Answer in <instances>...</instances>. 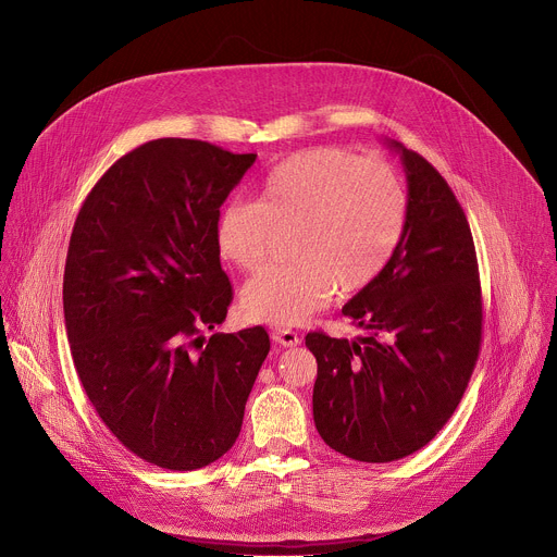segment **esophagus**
I'll return each mask as SVG.
<instances>
[{
  "label": "esophagus",
  "instance_id": "obj_1",
  "mask_svg": "<svg viewBox=\"0 0 557 557\" xmlns=\"http://www.w3.org/2000/svg\"><path fill=\"white\" fill-rule=\"evenodd\" d=\"M272 341H274L276 345H281V347H296V345L300 343L298 333L292 331V329H274V331H272Z\"/></svg>",
  "mask_w": 557,
  "mask_h": 557
}]
</instances>
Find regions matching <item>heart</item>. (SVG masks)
Masks as SVG:
<instances>
[{
  "mask_svg": "<svg viewBox=\"0 0 557 557\" xmlns=\"http://www.w3.org/2000/svg\"><path fill=\"white\" fill-rule=\"evenodd\" d=\"M408 221V193L382 160L320 147L283 160L263 182L259 201L235 199L219 212V255L257 270L289 235L294 263L268 268L242 289L248 320L298 324L336 289H367L393 261Z\"/></svg>",
  "mask_w": 557,
  "mask_h": 557,
  "instance_id": "b5f03b06",
  "label": "heart"
}]
</instances>
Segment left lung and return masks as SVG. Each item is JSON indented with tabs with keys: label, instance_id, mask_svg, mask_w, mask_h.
Wrapping results in <instances>:
<instances>
[{
	"label": "left lung",
	"instance_id": "left-lung-1",
	"mask_svg": "<svg viewBox=\"0 0 557 557\" xmlns=\"http://www.w3.org/2000/svg\"><path fill=\"white\" fill-rule=\"evenodd\" d=\"M391 145L408 180V221L388 268L343 307L362 336H305L318 362L315 430L329 448L364 463L404 459L436 436L468 388L483 338L468 216L425 158Z\"/></svg>",
	"mask_w": 557,
	"mask_h": 557
}]
</instances>
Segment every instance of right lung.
Returning <instances> with one entry per match:
<instances>
[{"instance_id": "add662e5", "label": "right lung", "mask_w": 557, "mask_h": 557, "mask_svg": "<svg viewBox=\"0 0 557 557\" xmlns=\"http://www.w3.org/2000/svg\"><path fill=\"white\" fill-rule=\"evenodd\" d=\"M255 160L201 140L145 143L104 171L74 221L63 313L76 373L111 434L164 470L233 448L270 351L263 326L201 336L233 302L219 206Z\"/></svg>"}]
</instances>
